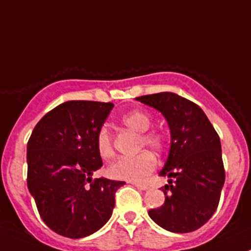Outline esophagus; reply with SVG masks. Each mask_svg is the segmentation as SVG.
Returning <instances> with one entry per match:
<instances>
[{
  "mask_svg": "<svg viewBox=\"0 0 251 251\" xmlns=\"http://www.w3.org/2000/svg\"><path fill=\"white\" fill-rule=\"evenodd\" d=\"M133 186H136L137 187L138 189H141V191H147V189L149 188L148 186H147V184H143V183H138V182H133Z\"/></svg>",
  "mask_w": 251,
  "mask_h": 251,
  "instance_id": "obj_1",
  "label": "esophagus"
}]
</instances>
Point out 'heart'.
I'll return each instance as SVG.
<instances>
[{
	"label": "heart",
	"mask_w": 251,
	"mask_h": 251,
	"mask_svg": "<svg viewBox=\"0 0 251 251\" xmlns=\"http://www.w3.org/2000/svg\"><path fill=\"white\" fill-rule=\"evenodd\" d=\"M121 123L132 128L141 135V147H149L151 151L161 153L166 147V138L163 132L158 130L147 131L151 126V116L144 111L133 110L125 114L121 118ZM97 149L103 159L113 158L114 151L113 138L109 130L102 127L97 133ZM156 159L151 151H143L135 156H123L114 161L108 171L113 178L126 179V181H143L155 169Z\"/></svg>",
	"instance_id": "b5f03b06"
}]
</instances>
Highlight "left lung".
I'll list each match as a JSON object with an SVG mask.
<instances>
[{
  "label": "left lung",
  "mask_w": 251,
  "mask_h": 251,
  "mask_svg": "<svg viewBox=\"0 0 251 251\" xmlns=\"http://www.w3.org/2000/svg\"><path fill=\"white\" fill-rule=\"evenodd\" d=\"M161 111L171 131V147L160 176L165 201L149 210L155 224L175 233L201 228L214 215L225 183L221 143L199 105L173 92L136 98Z\"/></svg>",
  "instance_id": "8db88e82"
}]
</instances>
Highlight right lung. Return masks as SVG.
<instances>
[{
	"mask_svg": "<svg viewBox=\"0 0 251 251\" xmlns=\"http://www.w3.org/2000/svg\"><path fill=\"white\" fill-rule=\"evenodd\" d=\"M113 103L69 100L36 124L27 142V188L45 224L63 237L82 238L110 219L123 181L92 179L103 165L97 133Z\"/></svg>",
	"mask_w": 251,
	"mask_h": 251,
	"instance_id": "add662e5",
	"label": "right lung"
}]
</instances>
